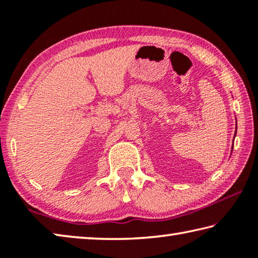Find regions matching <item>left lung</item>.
<instances>
[{
    "label": "left lung",
    "mask_w": 258,
    "mask_h": 258,
    "mask_svg": "<svg viewBox=\"0 0 258 258\" xmlns=\"http://www.w3.org/2000/svg\"><path fill=\"white\" fill-rule=\"evenodd\" d=\"M235 133H237V131H235Z\"/></svg>",
    "instance_id": "1"
}]
</instances>
